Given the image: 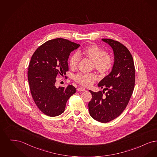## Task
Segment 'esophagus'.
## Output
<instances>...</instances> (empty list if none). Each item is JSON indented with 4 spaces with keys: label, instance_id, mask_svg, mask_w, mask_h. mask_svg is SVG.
<instances>
[{
    "label": "esophagus",
    "instance_id": "esophagus-1",
    "mask_svg": "<svg viewBox=\"0 0 157 157\" xmlns=\"http://www.w3.org/2000/svg\"><path fill=\"white\" fill-rule=\"evenodd\" d=\"M77 90L78 91H80V92L86 91V90H85V89H83V88H82V87H78V88H77Z\"/></svg>",
    "mask_w": 157,
    "mask_h": 157
}]
</instances>
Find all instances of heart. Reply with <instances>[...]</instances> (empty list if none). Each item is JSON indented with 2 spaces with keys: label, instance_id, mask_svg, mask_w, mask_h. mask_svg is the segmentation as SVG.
Instances as JSON below:
<instances>
[{
  "label": "heart",
  "instance_id": "obj_1",
  "mask_svg": "<svg viewBox=\"0 0 157 157\" xmlns=\"http://www.w3.org/2000/svg\"><path fill=\"white\" fill-rule=\"evenodd\" d=\"M80 56L87 58L92 61V68L101 75H107L112 69L114 59L110 54L106 53L105 50L96 44H91L79 50L70 56L69 66L73 70L77 68L80 60ZM97 79V75L94 73L88 74L79 73L75 75V82L84 87L91 86Z\"/></svg>",
  "mask_w": 157,
  "mask_h": 157
}]
</instances>
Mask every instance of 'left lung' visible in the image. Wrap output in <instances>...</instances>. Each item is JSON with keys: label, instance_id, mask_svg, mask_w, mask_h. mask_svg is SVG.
Returning a JSON list of instances; mask_svg holds the SVG:
<instances>
[{"label": "left lung", "instance_id": "1", "mask_svg": "<svg viewBox=\"0 0 157 157\" xmlns=\"http://www.w3.org/2000/svg\"><path fill=\"white\" fill-rule=\"evenodd\" d=\"M102 40L113 48L114 63L111 73L98 84L104 88L102 92L89 90L92 98L89 110L94 120L106 123L118 117L128 105L134 89L135 67L130 51L122 43L110 39ZM104 90H108L105 94Z\"/></svg>", "mask_w": 157, "mask_h": 157}]
</instances>
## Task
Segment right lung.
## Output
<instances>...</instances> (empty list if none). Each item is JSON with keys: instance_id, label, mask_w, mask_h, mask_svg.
<instances>
[{"instance_id": "1", "label": "right lung", "mask_w": 157, "mask_h": 157, "mask_svg": "<svg viewBox=\"0 0 157 157\" xmlns=\"http://www.w3.org/2000/svg\"><path fill=\"white\" fill-rule=\"evenodd\" d=\"M80 46L62 38L50 40L37 48L31 58L27 72L31 94L46 116L62 114L68 98L76 91L72 85L57 88L55 83L57 75L68 71V57Z\"/></svg>"}]
</instances>
